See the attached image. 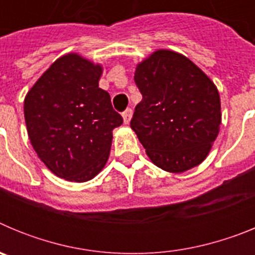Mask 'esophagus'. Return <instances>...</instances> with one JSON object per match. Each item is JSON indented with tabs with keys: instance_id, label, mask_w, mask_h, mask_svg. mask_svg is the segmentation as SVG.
I'll return each mask as SVG.
<instances>
[{
	"instance_id": "1",
	"label": "esophagus",
	"mask_w": 255,
	"mask_h": 255,
	"mask_svg": "<svg viewBox=\"0 0 255 255\" xmlns=\"http://www.w3.org/2000/svg\"><path fill=\"white\" fill-rule=\"evenodd\" d=\"M131 116H132V110H131V108H126L125 111L123 112L124 123H125V124H129L130 120H131Z\"/></svg>"
}]
</instances>
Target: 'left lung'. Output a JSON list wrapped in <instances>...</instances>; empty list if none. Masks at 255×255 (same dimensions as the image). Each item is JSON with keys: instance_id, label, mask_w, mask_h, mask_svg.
<instances>
[{"instance_id": "left-lung-1", "label": "left lung", "mask_w": 255, "mask_h": 255, "mask_svg": "<svg viewBox=\"0 0 255 255\" xmlns=\"http://www.w3.org/2000/svg\"><path fill=\"white\" fill-rule=\"evenodd\" d=\"M143 100L130 126L150 161L184 172L206 159L221 125V101L211 79L177 52L159 49L136 66Z\"/></svg>"}]
</instances>
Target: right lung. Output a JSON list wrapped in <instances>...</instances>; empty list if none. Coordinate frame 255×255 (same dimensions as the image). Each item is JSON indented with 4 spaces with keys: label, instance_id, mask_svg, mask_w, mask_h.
I'll return each instance as SVG.
<instances>
[{
    "label": "right lung",
    "instance_id": "add662e5",
    "mask_svg": "<svg viewBox=\"0 0 255 255\" xmlns=\"http://www.w3.org/2000/svg\"><path fill=\"white\" fill-rule=\"evenodd\" d=\"M101 74V65L69 53L56 60L25 97L31 145L61 179H93L108 159L112 130L123 124L110 94L98 87Z\"/></svg>",
    "mask_w": 255,
    "mask_h": 255
}]
</instances>
